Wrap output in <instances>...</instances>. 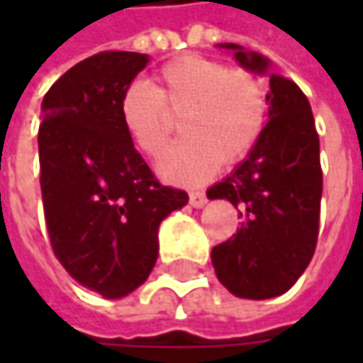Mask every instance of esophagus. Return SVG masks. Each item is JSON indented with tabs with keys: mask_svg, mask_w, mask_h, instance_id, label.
<instances>
[{
	"mask_svg": "<svg viewBox=\"0 0 363 363\" xmlns=\"http://www.w3.org/2000/svg\"><path fill=\"white\" fill-rule=\"evenodd\" d=\"M206 201H208L206 193H201V191H191V193H189V203H191L193 208H203Z\"/></svg>",
	"mask_w": 363,
	"mask_h": 363,
	"instance_id": "obj_1",
	"label": "esophagus"
}]
</instances>
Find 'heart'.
Listing matches in <instances>:
<instances>
[{
    "label": "heart",
    "mask_w": 363,
    "mask_h": 363,
    "mask_svg": "<svg viewBox=\"0 0 363 363\" xmlns=\"http://www.w3.org/2000/svg\"><path fill=\"white\" fill-rule=\"evenodd\" d=\"M181 112L184 136L162 157L160 174L195 184L252 151L267 123V88L250 69L186 54L166 62L153 86L132 82L119 99L121 125L147 157L162 155Z\"/></svg>",
    "instance_id": "1"
}]
</instances>
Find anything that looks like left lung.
I'll use <instances>...</instances> for the list:
<instances>
[{"mask_svg": "<svg viewBox=\"0 0 363 363\" xmlns=\"http://www.w3.org/2000/svg\"><path fill=\"white\" fill-rule=\"evenodd\" d=\"M242 67L264 73L269 60L242 45ZM269 121L246 162L208 189L210 199H229L240 229L212 248L218 281L240 298H273L288 292L311 262L320 233L324 174L320 136L303 90L281 75L269 79Z\"/></svg>", "mask_w": 363, "mask_h": 363, "instance_id": "8db88e82", "label": "left lung"}]
</instances>
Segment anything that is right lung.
Segmentation results:
<instances>
[{
  "mask_svg": "<svg viewBox=\"0 0 363 363\" xmlns=\"http://www.w3.org/2000/svg\"><path fill=\"white\" fill-rule=\"evenodd\" d=\"M147 62L138 52H99L41 103L39 184L52 250L73 279L107 298L149 277L160 223L189 199L155 179L119 119V99Z\"/></svg>",
  "mask_w": 363,
  "mask_h": 363,
  "instance_id": "add662e5",
  "label": "right lung"
}]
</instances>
